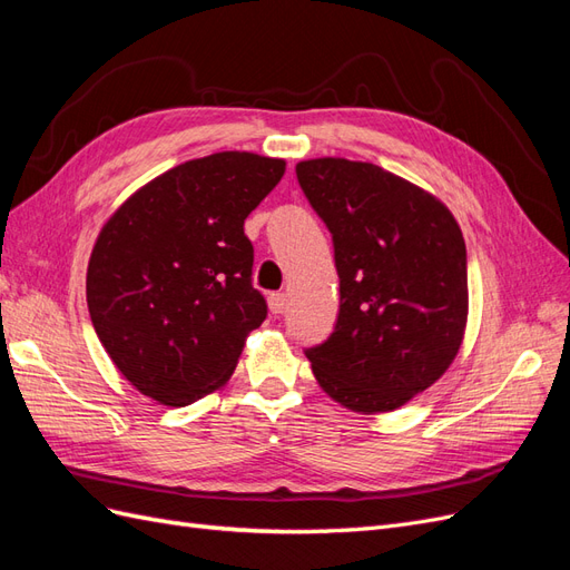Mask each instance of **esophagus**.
Here are the masks:
<instances>
[{"mask_svg":"<svg viewBox=\"0 0 570 570\" xmlns=\"http://www.w3.org/2000/svg\"><path fill=\"white\" fill-rule=\"evenodd\" d=\"M268 308H271V314H283L285 308H287V297L283 295V292H273V295L268 297Z\"/></svg>","mask_w":570,"mask_h":570,"instance_id":"obj_1","label":"esophagus"}]
</instances>
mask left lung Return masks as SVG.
I'll list each match as a JSON object with an SVG mask.
<instances>
[{"mask_svg": "<svg viewBox=\"0 0 570 570\" xmlns=\"http://www.w3.org/2000/svg\"><path fill=\"white\" fill-rule=\"evenodd\" d=\"M333 235L340 314L306 358L344 409L394 411L452 366L469 321L465 243L452 212L390 170L340 157L297 164Z\"/></svg>", "mask_w": 570, "mask_h": 570, "instance_id": "left-lung-1", "label": "left lung"}]
</instances>
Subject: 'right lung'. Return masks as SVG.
I'll return each instance as SVG.
<instances>
[{
	"mask_svg": "<svg viewBox=\"0 0 570 570\" xmlns=\"http://www.w3.org/2000/svg\"><path fill=\"white\" fill-rule=\"evenodd\" d=\"M285 174L283 159L218 151L166 170L99 230L88 308L126 381L166 406L220 390L266 318L252 287L245 218Z\"/></svg>",
	"mask_w": 570,
	"mask_h": 570,
	"instance_id": "add662e5",
	"label": "right lung"
}]
</instances>
